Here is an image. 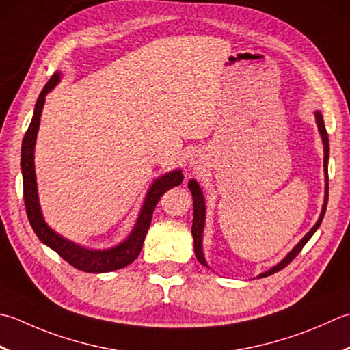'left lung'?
Here are the masks:
<instances>
[{
  "mask_svg": "<svg viewBox=\"0 0 350 350\" xmlns=\"http://www.w3.org/2000/svg\"><path fill=\"white\" fill-rule=\"evenodd\" d=\"M316 120H317V126L320 130V135H321V139H323L325 144V171H326V197H325V204H323V209H321V214L319 221L314 224V228L308 232V234L302 238V241H300L296 247H294L286 258L284 259L282 262H279L276 267H273L271 270L262 273V275H259V278H265V276H270L273 273H278L279 270H282L284 267L288 265L294 258H296L300 250L304 249V245L310 241V238L314 235V232L319 229V226L321 224V220H323L325 217V212H326V206H327V196H329V183H327V159H329V138H327V132H326V127H325V121H323V116H321L320 112H316ZM188 187L191 189V193H193V200H194V220H193V229H191V234H193L194 238V252H196V258L197 261L206 265V261H204V256H203V252H202V234H203V226H204V200H203V196H202V191L200 187H198V183L196 180H191L188 183ZM208 267V265H206Z\"/></svg>",
  "mask_w": 350,
  "mask_h": 350,
  "instance_id": "left-lung-1",
  "label": "left lung"
}]
</instances>
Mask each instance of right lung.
Listing matches in <instances>:
<instances>
[{"instance_id":"add662e5","label":"right lung","mask_w":350,"mask_h":350,"mask_svg":"<svg viewBox=\"0 0 350 350\" xmlns=\"http://www.w3.org/2000/svg\"><path fill=\"white\" fill-rule=\"evenodd\" d=\"M59 81V72L53 74L51 79L46 81L42 92L39 94V98L34 106V113L29 129H27L25 136L23 139V148H21V168H23V182H24V202L25 211L29 221L38 238L51 247L54 252L59 253L65 261L72 265L74 269L88 271V273H106L112 270H120L122 267L132 264L141 253L144 238L147 235V230L152 223V217L156 204L159 203L161 197L167 193L168 189L177 187L183 182V176L180 170L171 171V173L162 176L157 179L152 188L148 189V194L144 202L142 211L139 214L138 221L135 224V229L124 243L116 245L109 250H86L80 245L74 244L68 239L62 238L56 232L51 230L45 224L42 214H40L39 202H38V187H36V174H34V142H36V135L39 129L40 113L45 103V95L56 86Z\"/></svg>"}]
</instances>
